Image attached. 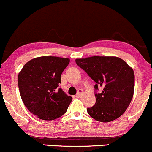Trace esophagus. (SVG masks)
I'll return each mask as SVG.
<instances>
[{"mask_svg":"<svg viewBox=\"0 0 152 152\" xmlns=\"http://www.w3.org/2000/svg\"><path fill=\"white\" fill-rule=\"evenodd\" d=\"M83 90H81V89H80V90H78L77 91V93L76 94V97H81L82 95H83Z\"/></svg>","mask_w":152,"mask_h":152,"instance_id":"esophagus-1","label":"esophagus"}]
</instances>
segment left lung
Returning a JSON list of instances; mask_svg holds the SVG:
<instances>
[{
	"instance_id": "left-lung-1",
	"label": "left lung",
	"mask_w": 152,
	"mask_h": 152,
	"mask_svg": "<svg viewBox=\"0 0 152 152\" xmlns=\"http://www.w3.org/2000/svg\"><path fill=\"white\" fill-rule=\"evenodd\" d=\"M76 64L95 82L96 103L87 111L92 118L108 122L119 118L131 102L134 89V73L117 57L93 56L77 59ZM101 87L99 93L98 87Z\"/></svg>"
}]
</instances>
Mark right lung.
I'll list each match as a JSON object with an SVG mask.
<instances>
[{"instance_id":"add662e5","label":"right lung","mask_w":152,"mask_h":152,"mask_svg":"<svg viewBox=\"0 0 152 152\" xmlns=\"http://www.w3.org/2000/svg\"><path fill=\"white\" fill-rule=\"evenodd\" d=\"M68 58L43 56L28 62L18 77L21 99L29 111L43 120H54L67 111L72 98L60 88Z\"/></svg>"}]
</instances>
